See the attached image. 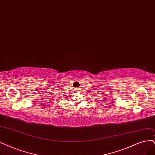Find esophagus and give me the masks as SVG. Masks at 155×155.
<instances>
[{
	"label": "esophagus",
	"mask_w": 155,
	"mask_h": 155,
	"mask_svg": "<svg viewBox=\"0 0 155 155\" xmlns=\"http://www.w3.org/2000/svg\"><path fill=\"white\" fill-rule=\"evenodd\" d=\"M75 91H77V92H80V89L79 88H77L75 89Z\"/></svg>",
	"instance_id": "obj_1"
}]
</instances>
